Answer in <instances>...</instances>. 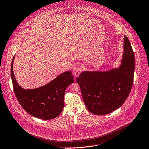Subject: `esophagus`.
<instances>
[{"label":"esophagus","mask_w":149,"mask_h":149,"mask_svg":"<svg viewBox=\"0 0 149 149\" xmlns=\"http://www.w3.org/2000/svg\"><path fill=\"white\" fill-rule=\"evenodd\" d=\"M81 70H82V66H81V65H79V64L76 65L74 66V69L72 70L73 75L74 76H75V77H78L80 74L81 72Z\"/></svg>","instance_id":"1"}]
</instances>
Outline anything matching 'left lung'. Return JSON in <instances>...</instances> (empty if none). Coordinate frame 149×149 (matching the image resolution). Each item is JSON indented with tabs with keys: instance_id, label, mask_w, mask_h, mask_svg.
Returning a JSON list of instances; mask_svg holds the SVG:
<instances>
[{
	"instance_id": "8db88e82",
	"label": "left lung",
	"mask_w": 149,
	"mask_h": 149,
	"mask_svg": "<svg viewBox=\"0 0 149 149\" xmlns=\"http://www.w3.org/2000/svg\"><path fill=\"white\" fill-rule=\"evenodd\" d=\"M134 68V53L128 37L124 36V52L118 68L103 71H84L76 78L87 110L102 115L120 107L131 91Z\"/></svg>"
}]
</instances>
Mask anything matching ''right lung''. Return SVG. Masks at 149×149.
<instances>
[{
  "mask_svg": "<svg viewBox=\"0 0 149 149\" xmlns=\"http://www.w3.org/2000/svg\"><path fill=\"white\" fill-rule=\"evenodd\" d=\"M15 57L11 63V78L16 97L23 109L33 116L43 120L58 117L64 106L65 90L74 81L71 71L63 72L40 87L24 89L18 84L13 74Z\"/></svg>",
  "mask_w": 149,
  "mask_h": 149,
  "instance_id": "obj_1",
  "label": "right lung"
}]
</instances>
